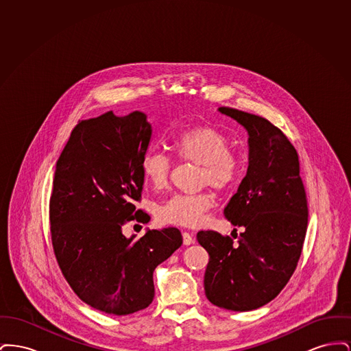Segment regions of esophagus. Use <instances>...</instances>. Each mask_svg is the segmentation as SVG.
Instances as JSON below:
<instances>
[{"instance_id":"1","label":"esophagus","mask_w":351,"mask_h":351,"mask_svg":"<svg viewBox=\"0 0 351 351\" xmlns=\"http://www.w3.org/2000/svg\"><path fill=\"white\" fill-rule=\"evenodd\" d=\"M183 243L184 245H185V246H188V245H192V243H195V237H193V234L188 233V232H184Z\"/></svg>"}]
</instances>
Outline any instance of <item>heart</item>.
Here are the masks:
<instances>
[{
  "mask_svg": "<svg viewBox=\"0 0 351 351\" xmlns=\"http://www.w3.org/2000/svg\"><path fill=\"white\" fill-rule=\"evenodd\" d=\"M229 139L213 126H196L179 134L172 141L175 155L185 162L199 165L197 185H210L218 192L228 191L237 183L241 171V156L229 149ZM143 178L155 188L167 185L172 165L167 155L159 151H149L141 160ZM213 206V196L209 192L195 195H172L158 209V217L163 222L197 226L205 213Z\"/></svg>",
  "mask_w": 351,
  "mask_h": 351,
  "instance_id": "b5f03b06",
  "label": "heart"
}]
</instances>
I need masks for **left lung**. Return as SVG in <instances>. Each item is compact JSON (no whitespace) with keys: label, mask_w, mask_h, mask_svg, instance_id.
Returning a JSON list of instances; mask_svg holds the SVG:
<instances>
[{"label":"left lung","mask_w":351,"mask_h":351,"mask_svg":"<svg viewBox=\"0 0 351 351\" xmlns=\"http://www.w3.org/2000/svg\"><path fill=\"white\" fill-rule=\"evenodd\" d=\"M247 132L249 167L225 208L238 241L213 230L199 232L209 254L204 288L213 305L247 312L275 299L300 258L308 228V205L299 156L292 143L266 118L218 108ZM237 232V230H235Z\"/></svg>","instance_id":"obj_1"}]
</instances>
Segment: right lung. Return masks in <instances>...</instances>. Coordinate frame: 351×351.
I'll return each instance as SVG.
<instances>
[{
  "label": "right lung",
  "mask_w": 351,
  "mask_h": 351,
  "mask_svg": "<svg viewBox=\"0 0 351 351\" xmlns=\"http://www.w3.org/2000/svg\"><path fill=\"white\" fill-rule=\"evenodd\" d=\"M152 125L147 114L112 110L76 125L60 154L50 199L56 261L73 292L108 315L126 316L154 300L152 274L183 243L176 228L147 229L135 239L122 226L150 217L135 210Z\"/></svg>",
  "instance_id": "add662e5"
}]
</instances>
